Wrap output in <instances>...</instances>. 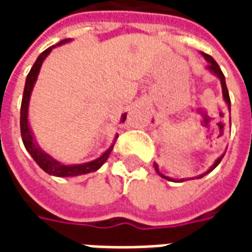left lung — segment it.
Here are the masks:
<instances>
[{"label":"left lung","mask_w":252,"mask_h":252,"mask_svg":"<svg viewBox=\"0 0 252 252\" xmlns=\"http://www.w3.org/2000/svg\"><path fill=\"white\" fill-rule=\"evenodd\" d=\"M201 55L205 58V61H206V62H208L206 70H208V71H209V72H212V74H213V75H215V77H216V78H219V81H220V83H221L222 99L225 101V104H227V106H228V110L231 112V99H229V94H228L227 85H225V77H224V74H222L221 68L219 67V64H217V63H216V61H215V59H213V58H212V57H209L208 54H204V52H201ZM225 151H227V150H225ZM224 154H225V153H222L221 155H220V157H219V158H217L216 160H215V163L212 164L211 167L206 170L205 173H202V174L197 175V177H193V178H180V180H177V178H171V177H167V175H164V174H162V173H160V170H159V166H158V163H157V162H154V167H155V171L158 173V175H160L162 178H164V180H167V181H174V182H182V181L194 180V178H195V180H198V178H202L204 175L209 174L212 170L216 169L217 164L220 163V162H221V159L224 158Z\"/></svg>","instance_id":"obj_1"}]
</instances>
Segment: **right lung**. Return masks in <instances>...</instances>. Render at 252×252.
<instances>
[{
    "label": "right lung",
    "instance_id": "obj_1",
    "mask_svg": "<svg viewBox=\"0 0 252 252\" xmlns=\"http://www.w3.org/2000/svg\"><path fill=\"white\" fill-rule=\"evenodd\" d=\"M71 39H64V40L59 41L55 46H51L47 48L46 51H43L36 59L35 64L31 68L30 74L27 75L25 79V88H24V94H23V101H21V112H20V128H21V139L24 143L25 150L30 153V155L33 158L36 163L39 164V167L41 170H44L47 174L54 175V177H61V178H67V177H77V175L82 174H89V173H93L102 166V164L108 160L110 153L113 150L116 140L119 135L116 133L113 142L109 146V148H106L104 153L99 155L98 158L93 159L90 162H85V163H78V164H66L59 162L58 159L51 157L50 154L46 153L43 148L39 146V143L36 142L35 133L32 132L31 128L30 119H28V110H30V99L33 86H35L37 77H39V72H40L41 64L46 61V58L51 54V51L57 47L70 43ZM126 119V113L121 115L120 123H124Z\"/></svg>",
    "mask_w": 252,
    "mask_h": 252
}]
</instances>
